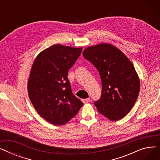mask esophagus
<instances>
[{
  "label": "esophagus",
  "mask_w": 160,
  "mask_h": 160,
  "mask_svg": "<svg viewBox=\"0 0 160 160\" xmlns=\"http://www.w3.org/2000/svg\"><path fill=\"white\" fill-rule=\"evenodd\" d=\"M89 101H90V98H85V99H83L82 100V102L84 103V104H87V103H88V102H89Z\"/></svg>",
  "instance_id": "obj_1"
}]
</instances>
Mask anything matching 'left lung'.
Here are the masks:
<instances>
[{
	"mask_svg": "<svg viewBox=\"0 0 160 160\" xmlns=\"http://www.w3.org/2000/svg\"><path fill=\"white\" fill-rule=\"evenodd\" d=\"M83 56L101 78V98L94 102L98 112L112 121L123 118L139 93L140 80L133 64L121 50L108 43L88 47Z\"/></svg>",
	"mask_w": 160,
	"mask_h": 160,
	"instance_id": "left-lung-1",
	"label": "left lung"
}]
</instances>
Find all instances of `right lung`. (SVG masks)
Masks as SVG:
<instances>
[{"instance_id":"right-lung-1","label":"right lung","mask_w":160,"mask_h":160,"mask_svg":"<svg viewBox=\"0 0 160 160\" xmlns=\"http://www.w3.org/2000/svg\"><path fill=\"white\" fill-rule=\"evenodd\" d=\"M82 47L56 44L41 51L32 64L28 93L37 112L54 125L68 122L83 106L72 93L69 70L81 54Z\"/></svg>"}]
</instances>
